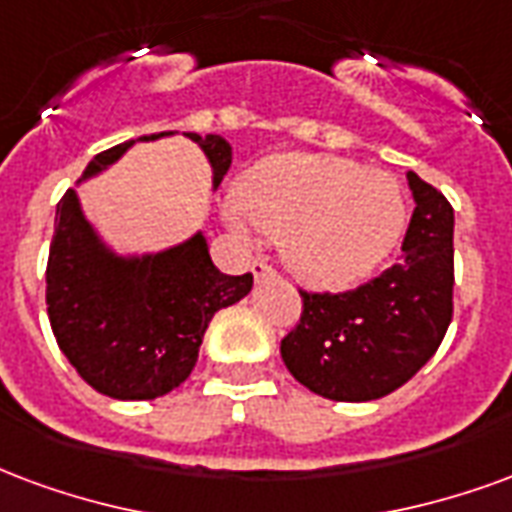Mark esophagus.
<instances>
[{
    "label": "esophagus",
    "instance_id": "1",
    "mask_svg": "<svg viewBox=\"0 0 512 512\" xmlns=\"http://www.w3.org/2000/svg\"><path fill=\"white\" fill-rule=\"evenodd\" d=\"M251 272L256 275V278H267V275H275V270H272V264H267V261L256 259L251 264Z\"/></svg>",
    "mask_w": 512,
    "mask_h": 512
}]
</instances>
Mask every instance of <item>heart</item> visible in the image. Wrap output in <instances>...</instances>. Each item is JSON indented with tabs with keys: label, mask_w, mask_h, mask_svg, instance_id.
I'll list each match as a JSON object with an SVG mask.
<instances>
[{
	"label": "heart",
	"mask_w": 512,
	"mask_h": 512,
	"mask_svg": "<svg viewBox=\"0 0 512 512\" xmlns=\"http://www.w3.org/2000/svg\"><path fill=\"white\" fill-rule=\"evenodd\" d=\"M237 229L286 237V259L302 281L349 289L365 281L404 231V199L393 177L330 155H275L240 182L229 207Z\"/></svg>",
	"instance_id": "obj_1"
}]
</instances>
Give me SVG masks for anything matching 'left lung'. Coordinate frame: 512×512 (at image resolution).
Listing matches in <instances>:
<instances>
[{"instance_id":"left-lung-1","label":"left lung","mask_w":512,"mask_h":512,"mask_svg":"<svg viewBox=\"0 0 512 512\" xmlns=\"http://www.w3.org/2000/svg\"><path fill=\"white\" fill-rule=\"evenodd\" d=\"M401 259L349 292H305L281 341L289 374L330 401H374L423 368L453 322V207L414 171Z\"/></svg>"}]
</instances>
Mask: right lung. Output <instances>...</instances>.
<instances>
[{
  "instance_id": "right-lung-1",
  "label": "right lung",
  "mask_w": 512,
  "mask_h": 512,
  "mask_svg": "<svg viewBox=\"0 0 512 512\" xmlns=\"http://www.w3.org/2000/svg\"><path fill=\"white\" fill-rule=\"evenodd\" d=\"M166 133L141 136L155 141ZM220 185L231 147L220 136L188 133ZM95 155L84 177L98 174L130 147ZM253 275H223L212 264L204 234L171 251L122 259L108 251L78 207L76 190L57 204L46 267L48 322L78 376L119 401H152L185 382L199 360L201 338L220 308L251 292Z\"/></svg>"
}]
</instances>
